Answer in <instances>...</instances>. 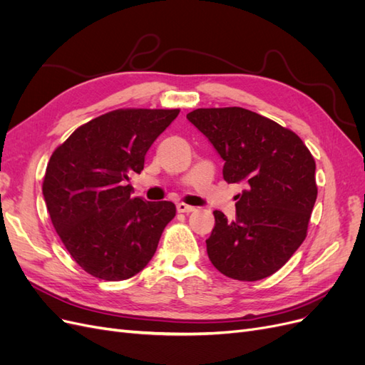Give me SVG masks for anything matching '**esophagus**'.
Wrapping results in <instances>:
<instances>
[{
    "instance_id": "obj_1",
    "label": "esophagus",
    "mask_w": 365,
    "mask_h": 365,
    "mask_svg": "<svg viewBox=\"0 0 365 365\" xmlns=\"http://www.w3.org/2000/svg\"><path fill=\"white\" fill-rule=\"evenodd\" d=\"M176 210H178V213H192L193 210H195V207L187 205L184 202H178V204H176Z\"/></svg>"
}]
</instances>
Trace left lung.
I'll return each instance as SVG.
<instances>
[{
  "label": "left lung",
  "instance_id": "left-lung-1",
  "mask_svg": "<svg viewBox=\"0 0 365 365\" xmlns=\"http://www.w3.org/2000/svg\"><path fill=\"white\" fill-rule=\"evenodd\" d=\"M187 118L225 161L224 180L247 185L235 220L213 212L210 260L230 279L269 277L307 236L318 193L312 153L294 130L239 106L200 108Z\"/></svg>",
  "mask_w": 365,
  "mask_h": 365
}]
</instances>
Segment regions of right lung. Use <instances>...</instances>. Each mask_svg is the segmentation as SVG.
<instances>
[{
	"mask_svg": "<svg viewBox=\"0 0 365 365\" xmlns=\"http://www.w3.org/2000/svg\"><path fill=\"white\" fill-rule=\"evenodd\" d=\"M178 114L180 109H115L77 128L51 153L42 182L51 224L74 262L93 277H134L175 217L173 202L134 197L128 182Z\"/></svg>",
	"mask_w": 365,
	"mask_h": 365,
	"instance_id": "1",
	"label": "right lung"
}]
</instances>
